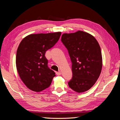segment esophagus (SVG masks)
Masks as SVG:
<instances>
[{
	"label": "esophagus",
	"instance_id": "34e87169",
	"mask_svg": "<svg viewBox=\"0 0 120 120\" xmlns=\"http://www.w3.org/2000/svg\"><path fill=\"white\" fill-rule=\"evenodd\" d=\"M56 74L58 75V76H59V75H61V71H59V72H56Z\"/></svg>",
	"mask_w": 120,
	"mask_h": 120
}]
</instances>
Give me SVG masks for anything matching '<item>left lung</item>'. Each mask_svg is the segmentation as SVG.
<instances>
[{
  "label": "left lung",
  "mask_w": 120,
  "mask_h": 120,
  "mask_svg": "<svg viewBox=\"0 0 120 120\" xmlns=\"http://www.w3.org/2000/svg\"><path fill=\"white\" fill-rule=\"evenodd\" d=\"M61 40L72 62V77L68 82L69 86L77 93L86 92L92 88L101 74L100 46L93 35L81 31L63 34Z\"/></svg>",
  "instance_id": "obj_1"
}]
</instances>
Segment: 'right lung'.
I'll list each match as a JSON object with an SVG mask.
<instances>
[{
	"label": "right lung",
	"mask_w": 120,
	"mask_h": 120,
	"mask_svg": "<svg viewBox=\"0 0 120 120\" xmlns=\"http://www.w3.org/2000/svg\"><path fill=\"white\" fill-rule=\"evenodd\" d=\"M61 33L30 34L22 40L16 57V68L26 87L39 92L48 88L55 72L48 67L45 56L47 50L58 41Z\"/></svg>",
	"instance_id": "right-lung-1"
}]
</instances>
